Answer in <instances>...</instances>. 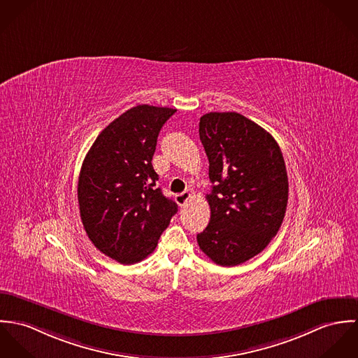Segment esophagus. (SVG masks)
Masks as SVG:
<instances>
[{"label":"esophagus","instance_id":"1","mask_svg":"<svg viewBox=\"0 0 358 358\" xmlns=\"http://www.w3.org/2000/svg\"><path fill=\"white\" fill-rule=\"evenodd\" d=\"M191 198H192V195H191L188 191H187V192H182V194H177V195L174 196L178 206H185L187 201Z\"/></svg>","mask_w":358,"mask_h":358}]
</instances>
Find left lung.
I'll return each mask as SVG.
<instances>
[{
	"label": "left lung",
	"instance_id": "obj_1",
	"mask_svg": "<svg viewBox=\"0 0 358 358\" xmlns=\"http://www.w3.org/2000/svg\"><path fill=\"white\" fill-rule=\"evenodd\" d=\"M199 136L214 184L206 199L210 222L200 250L221 266H236L276 236L288 201V177L276 140L238 113H208Z\"/></svg>",
	"mask_w": 358,
	"mask_h": 358
}]
</instances>
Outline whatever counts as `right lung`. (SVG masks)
I'll use <instances>...</instances> for the list:
<instances>
[{
	"label": "right lung",
	"mask_w": 358,
	"mask_h": 358,
	"mask_svg": "<svg viewBox=\"0 0 358 358\" xmlns=\"http://www.w3.org/2000/svg\"><path fill=\"white\" fill-rule=\"evenodd\" d=\"M177 110L136 106L94 140L80 167V220L94 247L120 264L147 258L177 213L157 188L152 157L160 129Z\"/></svg>",
	"instance_id": "1"
}]
</instances>
